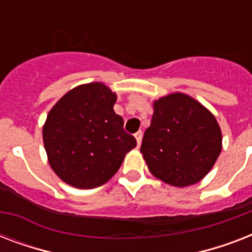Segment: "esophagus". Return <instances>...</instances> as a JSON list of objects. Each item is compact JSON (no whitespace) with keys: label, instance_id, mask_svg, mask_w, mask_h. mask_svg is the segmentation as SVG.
<instances>
[{"label":"esophagus","instance_id":"obj_1","mask_svg":"<svg viewBox=\"0 0 252 252\" xmlns=\"http://www.w3.org/2000/svg\"><path fill=\"white\" fill-rule=\"evenodd\" d=\"M134 137H136V141H137V145H138V146L141 145V141H142V132H141V130H138L137 133L134 134Z\"/></svg>","mask_w":252,"mask_h":252}]
</instances>
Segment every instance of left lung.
I'll return each mask as SVG.
<instances>
[{
  "instance_id": "1",
  "label": "left lung",
  "mask_w": 252,
  "mask_h": 252,
  "mask_svg": "<svg viewBox=\"0 0 252 252\" xmlns=\"http://www.w3.org/2000/svg\"><path fill=\"white\" fill-rule=\"evenodd\" d=\"M154 114L145 130L141 153L156 178L175 187L203 179L222 149V134L211 111L183 93L153 103Z\"/></svg>"
}]
</instances>
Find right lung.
Here are the masks:
<instances>
[{
  "instance_id": "add662e5",
  "label": "right lung",
  "mask_w": 252,
  "mask_h": 252,
  "mask_svg": "<svg viewBox=\"0 0 252 252\" xmlns=\"http://www.w3.org/2000/svg\"><path fill=\"white\" fill-rule=\"evenodd\" d=\"M116 94L102 82L68 91L49 111L43 141L49 165L69 186L89 189L102 186L137 145L115 114Z\"/></svg>"
}]
</instances>
